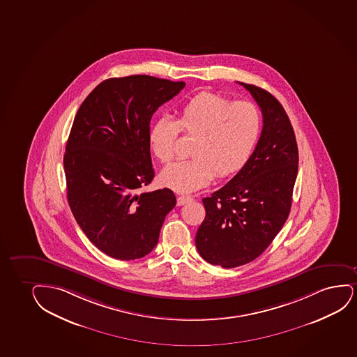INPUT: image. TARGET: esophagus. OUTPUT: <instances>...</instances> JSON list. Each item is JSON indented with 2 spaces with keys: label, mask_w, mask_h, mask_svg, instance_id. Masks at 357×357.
Returning <instances> with one entry per match:
<instances>
[{
  "label": "esophagus",
  "mask_w": 357,
  "mask_h": 357,
  "mask_svg": "<svg viewBox=\"0 0 357 357\" xmlns=\"http://www.w3.org/2000/svg\"><path fill=\"white\" fill-rule=\"evenodd\" d=\"M192 200H193V198H192L190 195H181V197L177 198V205L181 206V205H185V204L190 203Z\"/></svg>",
  "instance_id": "1"
}]
</instances>
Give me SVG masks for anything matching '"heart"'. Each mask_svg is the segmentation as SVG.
I'll return each instance as SVG.
<instances>
[{
  "label": "heart",
  "instance_id": "heart-1",
  "mask_svg": "<svg viewBox=\"0 0 357 357\" xmlns=\"http://www.w3.org/2000/svg\"><path fill=\"white\" fill-rule=\"evenodd\" d=\"M195 136L190 146L193 158L178 160L160 174L162 183L182 193L208 185L215 174L228 176L244 167L261 131V116L250 102L213 93H200L187 102L174 121L162 117L149 130V146L162 162L175 157L178 135Z\"/></svg>",
  "mask_w": 357,
  "mask_h": 357
}]
</instances>
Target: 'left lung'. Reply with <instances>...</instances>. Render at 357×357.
Returning a JSON list of instances; mask_svg holds the SVG:
<instances>
[{
  "instance_id": "left-lung-1",
  "label": "left lung",
  "mask_w": 357,
  "mask_h": 357,
  "mask_svg": "<svg viewBox=\"0 0 357 357\" xmlns=\"http://www.w3.org/2000/svg\"><path fill=\"white\" fill-rule=\"evenodd\" d=\"M261 107L257 146L231 180L203 199L205 218L195 235L200 256L213 266L235 268L262 255L287 220L298 172L294 128L268 91L240 83Z\"/></svg>"
}]
</instances>
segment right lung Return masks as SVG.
I'll return each mask as SVG.
<instances>
[{
	"instance_id": "right-lung-1",
	"label": "right lung",
	"mask_w": 357,
	"mask_h": 357,
	"mask_svg": "<svg viewBox=\"0 0 357 357\" xmlns=\"http://www.w3.org/2000/svg\"><path fill=\"white\" fill-rule=\"evenodd\" d=\"M185 86L147 75L109 78L77 111L63 154L68 205L86 238L109 257L149 255L176 205L169 188L137 190L154 177L151 118Z\"/></svg>"
}]
</instances>
